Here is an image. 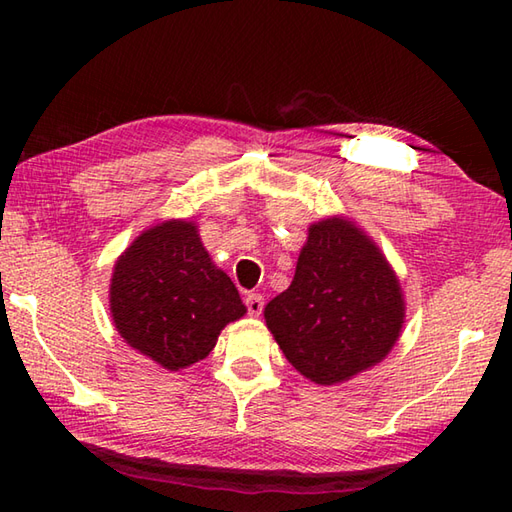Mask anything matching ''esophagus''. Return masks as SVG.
<instances>
[{
  "label": "esophagus",
  "instance_id": "esophagus-1",
  "mask_svg": "<svg viewBox=\"0 0 512 512\" xmlns=\"http://www.w3.org/2000/svg\"><path fill=\"white\" fill-rule=\"evenodd\" d=\"M246 307L250 316H259L264 311V298L262 293H248L246 296Z\"/></svg>",
  "mask_w": 512,
  "mask_h": 512
}]
</instances>
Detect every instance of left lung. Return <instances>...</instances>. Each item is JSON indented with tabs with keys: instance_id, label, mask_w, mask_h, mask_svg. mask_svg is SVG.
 <instances>
[{
	"instance_id": "1",
	"label": "left lung",
	"mask_w": 512,
	"mask_h": 512,
	"mask_svg": "<svg viewBox=\"0 0 512 512\" xmlns=\"http://www.w3.org/2000/svg\"><path fill=\"white\" fill-rule=\"evenodd\" d=\"M284 357L320 386L375 366L400 336V282L357 225L325 219L309 228L296 275L264 309Z\"/></svg>"
}]
</instances>
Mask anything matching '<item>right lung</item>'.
I'll return each instance as SVG.
<instances>
[{
    "instance_id": "right-lung-1",
    "label": "right lung",
    "mask_w": 512,
    "mask_h": 512,
    "mask_svg": "<svg viewBox=\"0 0 512 512\" xmlns=\"http://www.w3.org/2000/svg\"><path fill=\"white\" fill-rule=\"evenodd\" d=\"M110 311L131 348L167 370L205 359L221 329L246 314L239 291L212 264L196 225L167 221L117 259Z\"/></svg>"
}]
</instances>
